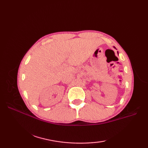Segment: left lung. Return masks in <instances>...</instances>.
Segmentation results:
<instances>
[{
  "label": "left lung",
  "instance_id": "obj_1",
  "mask_svg": "<svg viewBox=\"0 0 148 148\" xmlns=\"http://www.w3.org/2000/svg\"><path fill=\"white\" fill-rule=\"evenodd\" d=\"M114 48H115V49H116V48H115V47H114ZM117 53H118V51H117Z\"/></svg>",
  "mask_w": 148,
  "mask_h": 148
}]
</instances>
